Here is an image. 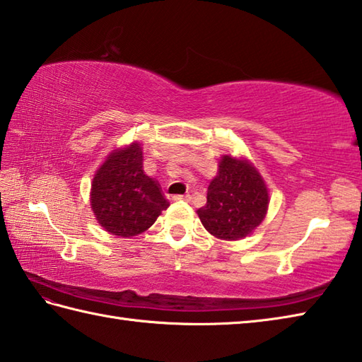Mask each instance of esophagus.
Instances as JSON below:
<instances>
[{
	"instance_id": "obj_1",
	"label": "esophagus",
	"mask_w": 362,
	"mask_h": 362,
	"mask_svg": "<svg viewBox=\"0 0 362 362\" xmlns=\"http://www.w3.org/2000/svg\"><path fill=\"white\" fill-rule=\"evenodd\" d=\"M190 198H192V197H190L189 194H186V195H175L173 200H175V202H180V200H182V202H190Z\"/></svg>"
}]
</instances>
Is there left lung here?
<instances>
[{"mask_svg":"<svg viewBox=\"0 0 362 362\" xmlns=\"http://www.w3.org/2000/svg\"><path fill=\"white\" fill-rule=\"evenodd\" d=\"M267 208L269 190L256 167L225 154L208 187V202L197 214L217 239L239 240L261 225Z\"/></svg>","mask_w":362,"mask_h":362,"instance_id":"left-lung-1","label":"left lung"}]
</instances>
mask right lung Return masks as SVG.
I'll use <instances>...</instances> for the list:
<instances>
[{
    "label": "right lung",
    "mask_w": 362,
    "mask_h": 362,
    "mask_svg": "<svg viewBox=\"0 0 362 362\" xmlns=\"http://www.w3.org/2000/svg\"><path fill=\"white\" fill-rule=\"evenodd\" d=\"M90 204L98 223L120 238L146 231L170 206L159 182L145 175L137 142L114 150L103 162L92 181Z\"/></svg>",
    "instance_id": "1"
}]
</instances>
